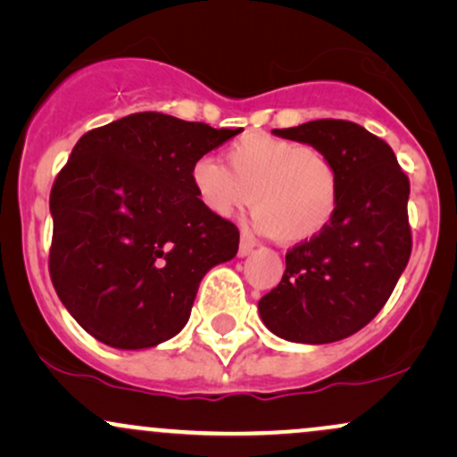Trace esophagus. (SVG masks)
I'll use <instances>...</instances> for the list:
<instances>
[{
  "instance_id": "esophagus-1",
  "label": "esophagus",
  "mask_w": 457,
  "mask_h": 457,
  "mask_svg": "<svg viewBox=\"0 0 457 457\" xmlns=\"http://www.w3.org/2000/svg\"><path fill=\"white\" fill-rule=\"evenodd\" d=\"M253 246H255V240L251 238L249 234L240 236V245H238V255H240V258H245V255H249L251 251H253Z\"/></svg>"
}]
</instances>
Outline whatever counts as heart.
Segmentation results:
<instances>
[{"label": "heart", "instance_id": "obj_1", "mask_svg": "<svg viewBox=\"0 0 457 457\" xmlns=\"http://www.w3.org/2000/svg\"><path fill=\"white\" fill-rule=\"evenodd\" d=\"M225 162L191 167V185L214 217L253 208V228L283 243H305L328 228L339 208L342 176L333 156L269 133H249L225 148Z\"/></svg>", "mask_w": 457, "mask_h": 457}]
</instances>
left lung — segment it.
<instances>
[{
    "instance_id": "1",
    "label": "left lung",
    "mask_w": 457,
    "mask_h": 457,
    "mask_svg": "<svg viewBox=\"0 0 457 457\" xmlns=\"http://www.w3.org/2000/svg\"><path fill=\"white\" fill-rule=\"evenodd\" d=\"M272 133L328 152L342 176V197L322 234L287 251L279 286L260 298V316L287 342H339L376 318L406 269L411 182L391 145L348 120H313Z\"/></svg>"
}]
</instances>
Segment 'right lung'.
<instances>
[{
    "label": "right lung",
    "instance_id": "1",
    "mask_svg": "<svg viewBox=\"0 0 457 457\" xmlns=\"http://www.w3.org/2000/svg\"><path fill=\"white\" fill-rule=\"evenodd\" d=\"M141 112L77 141L51 188L49 272L98 342L152 348L180 333L199 281L238 251V228L199 204L191 167L238 135Z\"/></svg>",
    "mask_w": 457,
    "mask_h": 457
}]
</instances>
